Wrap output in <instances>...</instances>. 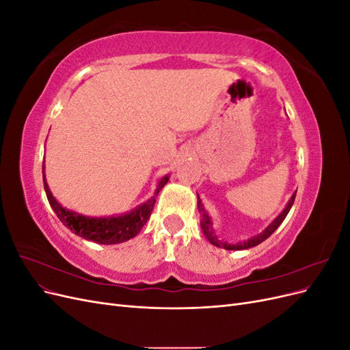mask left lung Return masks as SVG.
Here are the masks:
<instances>
[{
  "mask_svg": "<svg viewBox=\"0 0 350 350\" xmlns=\"http://www.w3.org/2000/svg\"><path fill=\"white\" fill-rule=\"evenodd\" d=\"M295 197H296V191L292 194L291 200L288 201V204H286V207L280 211L279 216L274 219L271 224L264 229L262 232H260V234L254 235L245 241H239V242H226V241H221L217 238L216 232L213 229V221H211V217L208 216V213L206 211L203 203H201V200L197 194V207H198V213H200V226L201 229H203V234L206 235L207 241H210V243H213V245L219 247V248H224V250H229V251H238V250H248V248H252V247H257L258 243H261L262 241H266L274 230H276L280 225L282 221L284 220V217L288 216L291 207L293 206V201H295Z\"/></svg>",
  "mask_w": 350,
  "mask_h": 350,
  "instance_id": "left-lung-1",
  "label": "left lung"
}]
</instances>
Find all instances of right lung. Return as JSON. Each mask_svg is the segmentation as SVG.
I'll return each instance as SVG.
<instances>
[{"label":"right lung","instance_id":"right-lung-1","mask_svg":"<svg viewBox=\"0 0 350 350\" xmlns=\"http://www.w3.org/2000/svg\"><path fill=\"white\" fill-rule=\"evenodd\" d=\"M42 174H44V187H45L48 201L52 210L55 211L58 219L62 221V225L68 228L72 234H76L77 237H81L84 239L98 242V243H103V245L121 243L134 238L137 234H139L152 215L157 194L161 193V189L169 181V175H165L163 178L159 179L153 196L147 200L146 203L137 206L131 211H126V213H122L118 216H105V217L94 216L93 217V216H84L77 213V211L62 207L58 203V200L54 197V194L51 193L49 185L46 183L45 163L42 166Z\"/></svg>","mask_w":350,"mask_h":350}]
</instances>
